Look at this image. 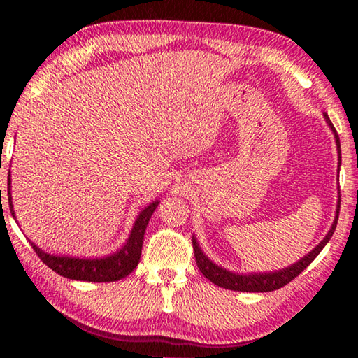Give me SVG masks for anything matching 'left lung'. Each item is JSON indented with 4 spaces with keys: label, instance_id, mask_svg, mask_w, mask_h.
Segmentation results:
<instances>
[{
    "label": "left lung",
    "instance_id": "8db88e82",
    "mask_svg": "<svg viewBox=\"0 0 358 358\" xmlns=\"http://www.w3.org/2000/svg\"><path fill=\"white\" fill-rule=\"evenodd\" d=\"M324 118L329 124V128L331 129L333 136H335V143H336V151H338V172H339V166H341V145H339V137L336 134L335 126L331 124V121L329 118V115L324 112ZM339 189V187H338ZM339 203H341V197L338 196V202H336V211H335V220L331 222V227L329 232H327L325 237L320 240V243L313 248V250L303 256L300 260H296L295 264L286 266V268L276 270V271H252V273H238V271H230L224 266L215 264L207 254L202 251L201 245H199L197 238L192 235V248H194V256H196V262L199 270L202 271V275L210 280L216 286H220L222 289H229V290H238V292H271V290L281 289L282 286H286L294 278L299 276L303 270L310 265L314 259L319 256V252L324 250V246L329 243V240L331 238L333 232H335L336 224H338V215H339Z\"/></svg>",
    "mask_w": 358,
    "mask_h": 358
}]
</instances>
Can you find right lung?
<instances>
[{
    "instance_id": "obj_1",
    "label": "right lung",
    "mask_w": 358,
    "mask_h": 358,
    "mask_svg": "<svg viewBox=\"0 0 358 358\" xmlns=\"http://www.w3.org/2000/svg\"><path fill=\"white\" fill-rule=\"evenodd\" d=\"M1 197V191H0ZM8 201L10 215L17 222V216L14 211V205H12V191H10V171L8 175ZM159 201H153L148 203L141 213L137 215L134 224H132L131 234L128 240L124 241V245L112 254L102 257H74V256H66V254H50L45 252L42 248H39L36 243H31L33 250L41 257L48 268L57 271L58 275L69 280L76 281H90V282H113L128 276L129 273L136 270L138 265V260L142 256V245H143V235L147 230L148 221L153 211L156 210Z\"/></svg>"
}]
</instances>
